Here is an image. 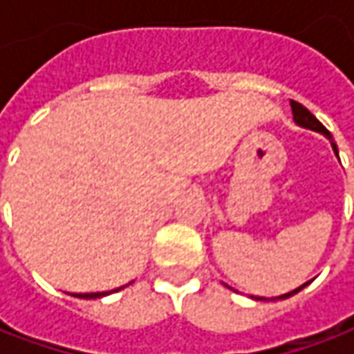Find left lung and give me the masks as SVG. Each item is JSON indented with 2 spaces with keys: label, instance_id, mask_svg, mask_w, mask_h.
<instances>
[{
  "label": "left lung",
  "instance_id": "1",
  "mask_svg": "<svg viewBox=\"0 0 354 354\" xmlns=\"http://www.w3.org/2000/svg\"><path fill=\"white\" fill-rule=\"evenodd\" d=\"M292 112H293V122L299 126V128H306V129H311V131H317V133H321V136H325L329 142H331V147H333L335 156L339 157V151H337V143H335L333 136H331V131L325 128L323 124H321L317 118L313 116L309 110H307L306 106H301L299 102H295V100H292ZM306 286H309V281H306L304 286H299V288H295V290H292V292L288 293H281V295H278V297H258V295H250L252 299H256V301H278V299H288V297H292V295H295L297 292H301ZM228 288V286H226ZM232 290V288H230Z\"/></svg>",
  "mask_w": 354,
  "mask_h": 354
}]
</instances>
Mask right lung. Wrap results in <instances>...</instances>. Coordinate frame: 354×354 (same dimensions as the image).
Masks as SVG:
<instances>
[{"instance_id":"1","label":"right lung","mask_w":354,"mask_h":354,"mask_svg":"<svg viewBox=\"0 0 354 354\" xmlns=\"http://www.w3.org/2000/svg\"><path fill=\"white\" fill-rule=\"evenodd\" d=\"M131 283V281H129ZM126 283V286H129ZM126 286H122V288H116V290H112V292H96V293H73L75 297H80V299H96V297H104V295H110V293L120 292V290H124Z\"/></svg>"}]
</instances>
